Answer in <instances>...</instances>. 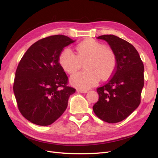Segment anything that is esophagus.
<instances>
[{"label":"esophagus","mask_w":158,"mask_h":158,"mask_svg":"<svg viewBox=\"0 0 158 158\" xmlns=\"http://www.w3.org/2000/svg\"><path fill=\"white\" fill-rule=\"evenodd\" d=\"M77 92H80V93H83V94H85L88 92V91L87 90H83V89H77Z\"/></svg>","instance_id":"esophagus-1"}]
</instances>
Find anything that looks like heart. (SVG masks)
Segmentation results:
<instances>
[{
	"label": "heart",
	"instance_id": "heart-1",
	"mask_svg": "<svg viewBox=\"0 0 158 158\" xmlns=\"http://www.w3.org/2000/svg\"><path fill=\"white\" fill-rule=\"evenodd\" d=\"M77 55L66 48L60 53L59 63L69 74L79 70L85 63V70L70 77V83L81 89H88L96 85L100 79L106 80L115 73L117 60L113 49L94 39H87L76 46Z\"/></svg>",
	"mask_w": 158,
	"mask_h": 158
}]
</instances>
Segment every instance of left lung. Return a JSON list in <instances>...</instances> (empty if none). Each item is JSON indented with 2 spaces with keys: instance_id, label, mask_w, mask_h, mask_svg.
I'll return each mask as SVG.
<instances>
[{
  "instance_id": "8db88e82",
  "label": "left lung",
  "mask_w": 158,
  "mask_h": 158,
  "mask_svg": "<svg viewBox=\"0 0 158 158\" xmlns=\"http://www.w3.org/2000/svg\"><path fill=\"white\" fill-rule=\"evenodd\" d=\"M115 53L117 69L108 82L96 89L99 99L93 106L95 115L115 123L127 118L140 103L144 86V65L132 44L112 35L99 36Z\"/></svg>"
}]
</instances>
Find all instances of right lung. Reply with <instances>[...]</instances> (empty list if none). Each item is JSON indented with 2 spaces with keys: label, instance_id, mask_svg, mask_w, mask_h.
<instances>
[{
  "label": "right lung",
  "instance_id": "add662e5",
  "mask_svg": "<svg viewBox=\"0 0 158 158\" xmlns=\"http://www.w3.org/2000/svg\"><path fill=\"white\" fill-rule=\"evenodd\" d=\"M74 41L64 35L49 36L32 44L15 72L13 92L18 109L32 123L49 126L61 116L76 89L60 65L59 56Z\"/></svg>",
  "mask_w": 158,
  "mask_h": 158
}]
</instances>
